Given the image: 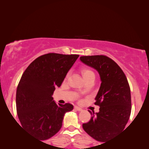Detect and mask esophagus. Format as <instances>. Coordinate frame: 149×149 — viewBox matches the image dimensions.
Here are the masks:
<instances>
[{"label": "esophagus", "instance_id": "obj_1", "mask_svg": "<svg viewBox=\"0 0 149 149\" xmlns=\"http://www.w3.org/2000/svg\"><path fill=\"white\" fill-rule=\"evenodd\" d=\"M74 109H76L77 111H82V109H81V108H80V107H74Z\"/></svg>", "mask_w": 149, "mask_h": 149}]
</instances>
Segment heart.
I'll use <instances>...</instances> for the list:
<instances>
[{
  "mask_svg": "<svg viewBox=\"0 0 149 149\" xmlns=\"http://www.w3.org/2000/svg\"><path fill=\"white\" fill-rule=\"evenodd\" d=\"M82 74L83 77H84V78H86V77L90 76V75L94 74V73H93V72L91 70V69L85 67V68H83L82 69Z\"/></svg>",
  "mask_w": 149,
  "mask_h": 149,
  "instance_id": "obj_1",
  "label": "heart"
}]
</instances>
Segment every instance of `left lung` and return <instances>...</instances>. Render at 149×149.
I'll return each instance as SVG.
<instances>
[{"instance_id":"8db88e82","label":"left lung","mask_w":149,"mask_h":149,"mask_svg":"<svg viewBox=\"0 0 149 149\" xmlns=\"http://www.w3.org/2000/svg\"><path fill=\"white\" fill-rule=\"evenodd\" d=\"M81 62L97 70L101 85L95 97L100 111L94 114L83 128L91 137L100 142L123 131L130 119L132 110L130 87L123 71L117 63L103 55L85 56Z\"/></svg>"}]
</instances>
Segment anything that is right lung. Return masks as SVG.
Wrapping results in <instances>:
<instances>
[{"label":"right lung","instance_id":"obj_1","mask_svg":"<svg viewBox=\"0 0 149 149\" xmlns=\"http://www.w3.org/2000/svg\"><path fill=\"white\" fill-rule=\"evenodd\" d=\"M79 55L49 53L35 59L24 71L16 91V109L22 127L42 140L54 136L64 115L73 109L69 103L57 104L52 95L61 86Z\"/></svg>","mask_w":149,"mask_h":149}]
</instances>
